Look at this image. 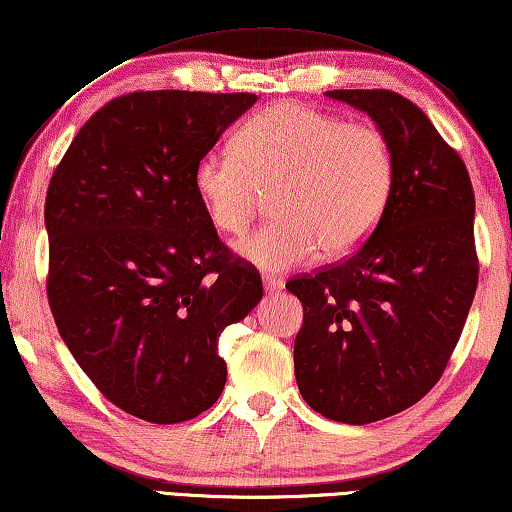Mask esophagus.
<instances>
[{
	"instance_id": "34e87169",
	"label": "esophagus",
	"mask_w": 512,
	"mask_h": 512,
	"mask_svg": "<svg viewBox=\"0 0 512 512\" xmlns=\"http://www.w3.org/2000/svg\"><path fill=\"white\" fill-rule=\"evenodd\" d=\"M263 286H265V293H277V290L283 288V281L277 277H270V274H265Z\"/></svg>"
}]
</instances>
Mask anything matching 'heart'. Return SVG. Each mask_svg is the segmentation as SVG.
<instances>
[{
  "mask_svg": "<svg viewBox=\"0 0 512 512\" xmlns=\"http://www.w3.org/2000/svg\"><path fill=\"white\" fill-rule=\"evenodd\" d=\"M235 151H208L194 167V190L208 222L240 235L272 194L279 217L242 240V258L265 270L357 249L380 224L396 183L387 132L341 121L320 109L277 102L240 125Z\"/></svg>",
  "mask_w": 512,
  "mask_h": 512,
  "instance_id": "heart-1",
  "label": "heart"
}]
</instances>
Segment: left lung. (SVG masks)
I'll return each instance as SVG.
<instances>
[{"label":"left lung","instance_id":"8db88e82","mask_svg":"<svg viewBox=\"0 0 512 512\" xmlns=\"http://www.w3.org/2000/svg\"><path fill=\"white\" fill-rule=\"evenodd\" d=\"M387 132L396 183L355 254L286 283L304 309L295 377L311 410L364 426L442 377L478 286L474 187L426 114L387 89L327 91Z\"/></svg>","mask_w":512,"mask_h":512}]
</instances>
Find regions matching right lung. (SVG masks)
I'll list each match as a JSON object with an SVG mask.
<instances>
[{
    "label": "right lung",
    "instance_id": "1",
    "mask_svg": "<svg viewBox=\"0 0 512 512\" xmlns=\"http://www.w3.org/2000/svg\"><path fill=\"white\" fill-rule=\"evenodd\" d=\"M256 100L125 93L82 125L47 187L54 322L102 396L137 419L180 423L215 405L219 334L263 297L194 190L199 157Z\"/></svg>",
    "mask_w": 512,
    "mask_h": 512
}]
</instances>
